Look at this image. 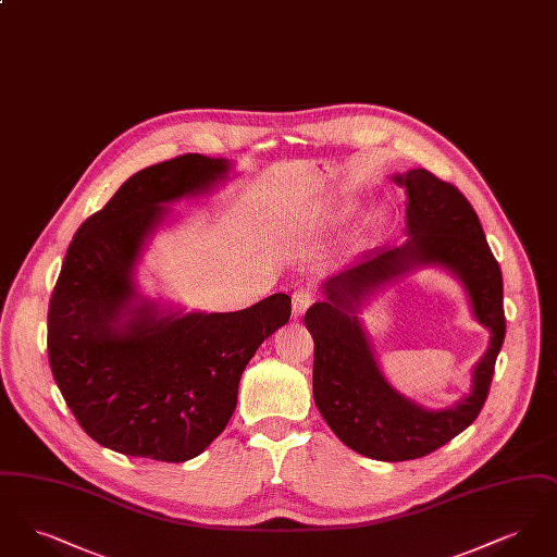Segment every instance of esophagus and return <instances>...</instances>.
<instances>
[{
	"label": "esophagus",
	"mask_w": 557,
	"mask_h": 557,
	"mask_svg": "<svg viewBox=\"0 0 557 557\" xmlns=\"http://www.w3.org/2000/svg\"><path fill=\"white\" fill-rule=\"evenodd\" d=\"M313 300H315V294L311 290L300 288V290L294 292V294H292V315H294V318L305 315V311L313 305Z\"/></svg>",
	"instance_id": "1"
}]
</instances>
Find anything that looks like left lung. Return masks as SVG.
Here are the masks:
<instances>
[{"label":"left lung","instance_id":"left-lung-1","mask_svg":"<svg viewBox=\"0 0 557 557\" xmlns=\"http://www.w3.org/2000/svg\"><path fill=\"white\" fill-rule=\"evenodd\" d=\"M395 180L409 196V239L366 252L359 265L325 284L327 300L305 313L315 343L313 398L319 413L346 447L380 461L424 457L472 424L488 397L505 338L502 267L468 198L425 169ZM420 264L453 270L471 294L478 319L494 334L475 371L473 395L443 412L424 410L387 386L354 318V302L371 287Z\"/></svg>","mask_w":557,"mask_h":557}]
</instances>
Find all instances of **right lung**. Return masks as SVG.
<instances>
[{"label":"right lung","instance_id":"1","mask_svg":"<svg viewBox=\"0 0 557 557\" xmlns=\"http://www.w3.org/2000/svg\"><path fill=\"white\" fill-rule=\"evenodd\" d=\"M227 169L182 154L137 171L66 250L48 309L50 368L75 420L107 449L171 463L200 455L236 409L242 371L290 319L284 292L232 313L162 318L148 302L129 307L160 205L205 191Z\"/></svg>","mask_w":557,"mask_h":557}]
</instances>
